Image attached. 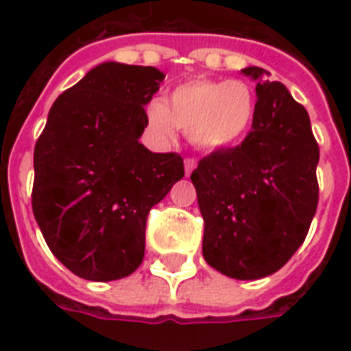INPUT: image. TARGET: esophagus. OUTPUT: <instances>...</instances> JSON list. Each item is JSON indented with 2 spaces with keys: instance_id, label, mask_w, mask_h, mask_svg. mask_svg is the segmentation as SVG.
<instances>
[{
  "instance_id": "esophagus-1",
  "label": "esophagus",
  "mask_w": 351,
  "mask_h": 351,
  "mask_svg": "<svg viewBox=\"0 0 351 351\" xmlns=\"http://www.w3.org/2000/svg\"><path fill=\"white\" fill-rule=\"evenodd\" d=\"M197 167V160L195 158H186L184 160V171H186V176L191 175V171Z\"/></svg>"
}]
</instances>
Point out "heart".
I'll use <instances>...</instances> for the list:
<instances>
[{"label":"heart","instance_id":"1","mask_svg":"<svg viewBox=\"0 0 351 351\" xmlns=\"http://www.w3.org/2000/svg\"><path fill=\"white\" fill-rule=\"evenodd\" d=\"M256 118V97L241 80H190L173 90L169 103L154 99L146 107L148 128L160 141L188 133L203 150L239 145Z\"/></svg>","mask_w":351,"mask_h":351}]
</instances>
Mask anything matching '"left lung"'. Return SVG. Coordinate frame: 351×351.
<instances>
[{
	"mask_svg": "<svg viewBox=\"0 0 351 351\" xmlns=\"http://www.w3.org/2000/svg\"><path fill=\"white\" fill-rule=\"evenodd\" d=\"M256 80V118L241 145L214 150L191 182L205 220L203 256L226 276L258 280L282 269L306 239L316 214L319 148L306 108L265 69Z\"/></svg>",
	"mask_w": 351,
	"mask_h": 351,
	"instance_id": "1",
	"label": "left lung"
}]
</instances>
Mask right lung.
<instances>
[{
  "instance_id": "obj_1",
  "label": "right lung",
  "mask_w": 351,
  "mask_h": 351,
  "mask_svg": "<svg viewBox=\"0 0 351 351\" xmlns=\"http://www.w3.org/2000/svg\"><path fill=\"white\" fill-rule=\"evenodd\" d=\"M163 79L156 67L97 65L54 101L35 143L34 216L50 252L80 278L135 271L150 208L184 176L180 154L138 143Z\"/></svg>"
}]
</instances>
